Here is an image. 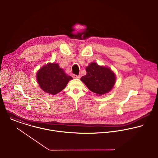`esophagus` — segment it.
<instances>
[{
  "mask_svg": "<svg viewBox=\"0 0 158 158\" xmlns=\"http://www.w3.org/2000/svg\"><path fill=\"white\" fill-rule=\"evenodd\" d=\"M73 77H74V78H80V76L79 75H76V74H73Z\"/></svg>",
  "mask_w": 158,
  "mask_h": 158,
  "instance_id": "esophagus-1",
  "label": "esophagus"
}]
</instances>
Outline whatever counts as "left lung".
Listing matches in <instances>:
<instances>
[{
  "label": "left lung",
  "mask_w": 158,
  "mask_h": 158,
  "mask_svg": "<svg viewBox=\"0 0 158 158\" xmlns=\"http://www.w3.org/2000/svg\"><path fill=\"white\" fill-rule=\"evenodd\" d=\"M86 71L87 74L81 80L90 91L101 95L108 93L113 87L116 76L110 68L91 63L86 68Z\"/></svg>",
  "instance_id": "left-lung-1"
}]
</instances>
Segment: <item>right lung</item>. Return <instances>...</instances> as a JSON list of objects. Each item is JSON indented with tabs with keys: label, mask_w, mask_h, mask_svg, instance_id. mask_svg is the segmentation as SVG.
I'll list each match as a JSON object with an SVG mask.
<instances>
[{
	"label": "right lung",
	"mask_w": 158,
	"mask_h": 158,
	"mask_svg": "<svg viewBox=\"0 0 158 158\" xmlns=\"http://www.w3.org/2000/svg\"><path fill=\"white\" fill-rule=\"evenodd\" d=\"M36 77L40 88L53 95L63 90L68 82L73 79L57 63H48L42 67L37 72Z\"/></svg>",
	"instance_id": "1"
}]
</instances>
